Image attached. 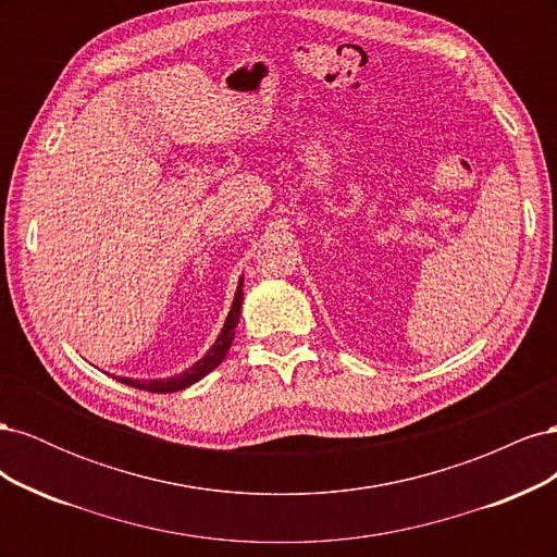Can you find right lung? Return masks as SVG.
Returning a JSON list of instances; mask_svg holds the SVG:
<instances>
[{"label": "right lung", "instance_id": "add662e5", "mask_svg": "<svg viewBox=\"0 0 557 557\" xmlns=\"http://www.w3.org/2000/svg\"><path fill=\"white\" fill-rule=\"evenodd\" d=\"M242 285H244V278L239 281V288H237V295H234L232 309H230V315H227L225 325H223V332L218 334L215 344L211 346V350H209L207 356L201 358L199 362H195L190 369H185L183 374L172 376V379H160V381L117 379V381L125 383V385H132V387H139V391H146V393H158V395H164V393H176V391H183V387H188V385L197 383L199 379H205L209 372H213V369L225 360L227 350H230V346H232V342H234V330H237L239 315H242V301H244Z\"/></svg>", "mask_w": 557, "mask_h": 557}]
</instances>
